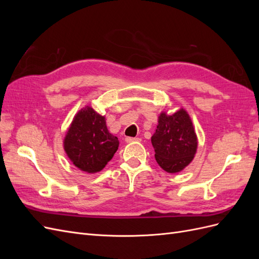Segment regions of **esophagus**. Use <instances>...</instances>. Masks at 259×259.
Returning <instances> with one entry per match:
<instances>
[{
    "instance_id": "esophagus-1",
    "label": "esophagus",
    "mask_w": 259,
    "mask_h": 259,
    "mask_svg": "<svg viewBox=\"0 0 259 259\" xmlns=\"http://www.w3.org/2000/svg\"><path fill=\"white\" fill-rule=\"evenodd\" d=\"M125 142H126V143L140 142V138H137V137H126V138H125Z\"/></svg>"
}]
</instances>
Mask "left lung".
I'll list each match as a JSON object with an SVG mask.
<instances>
[{"label":"left lung","mask_w":259,"mask_h":259,"mask_svg":"<svg viewBox=\"0 0 259 259\" xmlns=\"http://www.w3.org/2000/svg\"><path fill=\"white\" fill-rule=\"evenodd\" d=\"M151 143L156 162L167 173H178L189 165L197 153L198 137L184 108L171 114L160 113Z\"/></svg>","instance_id":"obj_1"}]
</instances>
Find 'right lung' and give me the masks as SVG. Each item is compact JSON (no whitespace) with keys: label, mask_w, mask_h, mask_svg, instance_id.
I'll use <instances>...</instances> for the list:
<instances>
[{"label":"right lung","mask_w":259,"mask_h":259,"mask_svg":"<svg viewBox=\"0 0 259 259\" xmlns=\"http://www.w3.org/2000/svg\"><path fill=\"white\" fill-rule=\"evenodd\" d=\"M117 148L119 139L109 133L106 117L90 106L74 115L64 138V149L69 160L89 174L103 169Z\"/></svg>","instance_id":"obj_1"}]
</instances>
